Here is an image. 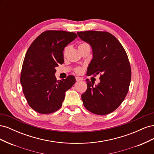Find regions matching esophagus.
<instances>
[{
  "mask_svg": "<svg viewBox=\"0 0 154 154\" xmlns=\"http://www.w3.org/2000/svg\"><path fill=\"white\" fill-rule=\"evenodd\" d=\"M76 81L79 82V81H82L83 80V78H80V77H76Z\"/></svg>",
  "mask_w": 154,
  "mask_h": 154,
  "instance_id": "esophagus-1",
  "label": "esophagus"
}]
</instances>
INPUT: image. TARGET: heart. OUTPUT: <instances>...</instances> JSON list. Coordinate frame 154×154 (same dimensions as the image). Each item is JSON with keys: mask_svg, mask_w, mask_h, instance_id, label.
Here are the masks:
<instances>
[{"mask_svg": "<svg viewBox=\"0 0 154 154\" xmlns=\"http://www.w3.org/2000/svg\"><path fill=\"white\" fill-rule=\"evenodd\" d=\"M86 45H87V44H86V43H82V44H80V45H78V49L79 48H81L83 47V46H85ZM67 51V48H66L64 49V50H63V54H66ZM82 71H83V69L82 67H76L75 69H74V72H75L77 74H81L82 72Z\"/></svg>", "mask_w": 154, "mask_h": 154, "instance_id": "b5f03b06", "label": "heart"}]
</instances>
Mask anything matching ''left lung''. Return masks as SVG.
<instances>
[{
	"mask_svg": "<svg viewBox=\"0 0 154 154\" xmlns=\"http://www.w3.org/2000/svg\"><path fill=\"white\" fill-rule=\"evenodd\" d=\"M77 34L92 49L93 58L87 74H101L97 85L86 80L87 88L82 95L83 103L93 114H110L122 104L128 92L132 73L127 54L119 40L109 32L87 31Z\"/></svg>",
	"mask_w": 154,
	"mask_h": 154,
	"instance_id": "obj_1",
	"label": "left lung"
}]
</instances>
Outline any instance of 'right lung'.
<instances>
[{
    "mask_svg": "<svg viewBox=\"0 0 154 154\" xmlns=\"http://www.w3.org/2000/svg\"><path fill=\"white\" fill-rule=\"evenodd\" d=\"M77 37L72 32L45 31L27 49L20 83L27 103L37 112L48 114L60 109L66 92L75 83L74 76L57 80L54 74L55 67L64 62V48Z\"/></svg>",
    "mask_w": 154,
    "mask_h": 154,
    "instance_id": "right-lung-1",
    "label": "right lung"
}]
</instances>
